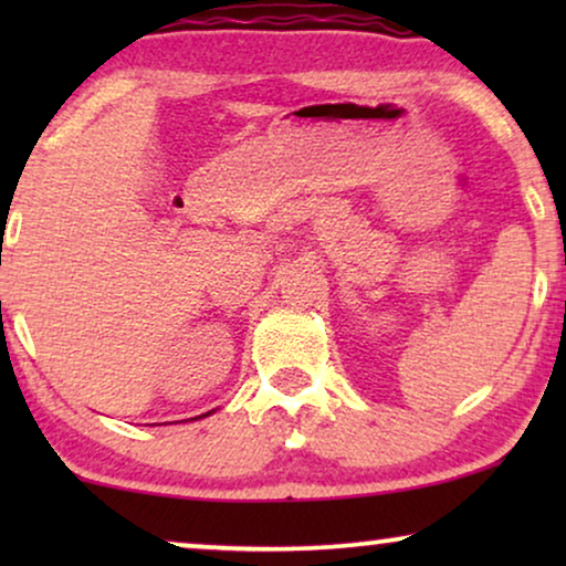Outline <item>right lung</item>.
Returning a JSON list of instances; mask_svg holds the SVG:
<instances>
[{"label": "right lung", "instance_id": "obj_1", "mask_svg": "<svg viewBox=\"0 0 566 566\" xmlns=\"http://www.w3.org/2000/svg\"><path fill=\"white\" fill-rule=\"evenodd\" d=\"M208 415H211V412H206V415H200V417H208ZM196 420H198V417H196Z\"/></svg>", "mask_w": 566, "mask_h": 566}]
</instances>
